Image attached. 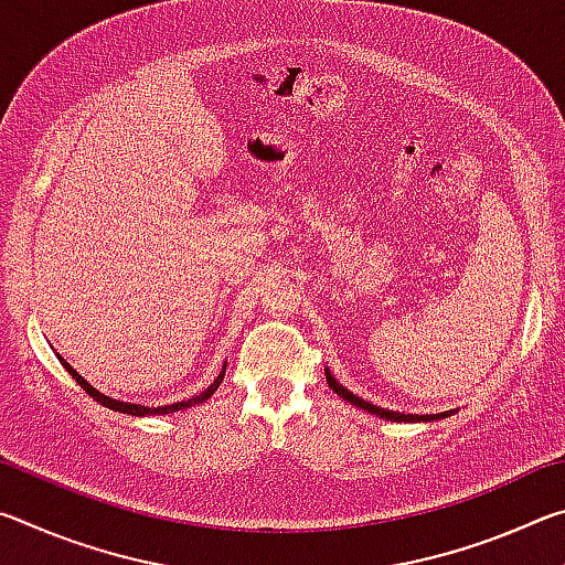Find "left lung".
I'll return each instance as SVG.
<instances>
[{
	"label": "left lung",
	"mask_w": 565,
	"mask_h": 565,
	"mask_svg": "<svg viewBox=\"0 0 565 565\" xmlns=\"http://www.w3.org/2000/svg\"><path fill=\"white\" fill-rule=\"evenodd\" d=\"M327 381H329V386L337 391V394L341 396V398H347L349 404H353V406H359V408H363V411H371V414H376V416H381V418H388V420H434V418H446V416H451V411H446V414H436V416H416V414H396V411H386V408H379V406H374V404H369V401H363V398H359L356 394H351L349 388H343L337 379L331 376V371H327Z\"/></svg>",
	"instance_id": "left-lung-1"
}]
</instances>
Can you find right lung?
Returning a JSON list of instances; mask_svg holds the SVG:
<instances>
[{"mask_svg":"<svg viewBox=\"0 0 565 565\" xmlns=\"http://www.w3.org/2000/svg\"><path fill=\"white\" fill-rule=\"evenodd\" d=\"M62 361V366L70 371L72 374V379H76V384H79L84 391H87V394L94 398V401H99L102 406H107V408H111V411H119V414H131V416H151V414H174V411H181V408H189V406H196V404H202V401H206L209 396H214V391L218 388V384H222L224 381V374H226V366L218 371V376L214 379V384L209 386V388H204L202 394L199 396H194V398H189V401H179V404H169V406H157V408H147V406H139V404H127V401H117V398H109V396H104V394H99L97 388H92L87 381H84L79 374H76V371L70 366V363H66L64 359H60Z\"/></svg>","mask_w":565,"mask_h":565,"instance_id":"1","label":"right lung"}]
</instances>
